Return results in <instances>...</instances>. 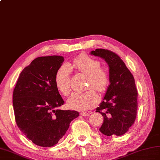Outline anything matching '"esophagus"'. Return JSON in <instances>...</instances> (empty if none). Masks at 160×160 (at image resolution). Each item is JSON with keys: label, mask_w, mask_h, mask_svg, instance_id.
I'll use <instances>...</instances> for the list:
<instances>
[{"label": "esophagus", "mask_w": 160, "mask_h": 160, "mask_svg": "<svg viewBox=\"0 0 160 160\" xmlns=\"http://www.w3.org/2000/svg\"><path fill=\"white\" fill-rule=\"evenodd\" d=\"M80 115H82V116H85V117H87V116H89L90 115V113H88V112H84V111H82L80 113Z\"/></svg>", "instance_id": "esophagus-1"}]
</instances>
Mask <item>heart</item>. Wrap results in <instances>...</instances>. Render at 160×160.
Listing matches in <instances>:
<instances>
[{
    "mask_svg": "<svg viewBox=\"0 0 160 160\" xmlns=\"http://www.w3.org/2000/svg\"><path fill=\"white\" fill-rule=\"evenodd\" d=\"M72 68L87 77L86 89L89 90L82 93H73L67 101L68 105L77 110H86L96 106L99 101V96L93 89L100 93L106 91L110 80L108 71L100 67L99 60L86 54L77 57L72 64H63L56 73L55 84L59 92L65 96L70 93L69 78Z\"/></svg>",
    "mask_w": 160,
    "mask_h": 160,
    "instance_id": "b5f03b06",
    "label": "heart"
}]
</instances>
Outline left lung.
I'll return each mask as SVG.
<instances>
[{
  "instance_id": "left-lung-1",
  "label": "left lung",
  "mask_w": 160,
  "mask_h": 160,
  "mask_svg": "<svg viewBox=\"0 0 160 160\" xmlns=\"http://www.w3.org/2000/svg\"><path fill=\"white\" fill-rule=\"evenodd\" d=\"M91 54L104 59L109 67L110 84L96 111L104 118L100 131L107 136L124 135L137 115L138 93L133 76L120 57L111 51L96 49Z\"/></svg>"
}]
</instances>
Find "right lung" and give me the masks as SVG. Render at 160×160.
Wrapping results in <instances>:
<instances>
[{"label": "right lung", "mask_w": 160, "mask_h": 160, "mask_svg": "<svg viewBox=\"0 0 160 160\" xmlns=\"http://www.w3.org/2000/svg\"><path fill=\"white\" fill-rule=\"evenodd\" d=\"M64 57L49 56L33 60L20 73L13 92L16 124L29 140L42 147L56 144L65 135L76 111L58 109L64 103L55 84Z\"/></svg>", "instance_id": "obj_1"}]
</instances>
